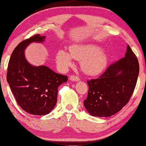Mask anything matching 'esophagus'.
<instances>
[{"label": "esophagus", "instance_id": "obj_1", "mask_svg": "<svg viewBox=\"0 0 146 146\" xmlns=\"http://www.w3.org/2000/svg\"><path fill=\"white\" fill-rule=\"evenodd\" d=\"M69 80L73 82H78L80 80V78L78 76H77V75H71Z\"/></svg>", "mask_w": 146, "mask_h": 146}]
</instances>
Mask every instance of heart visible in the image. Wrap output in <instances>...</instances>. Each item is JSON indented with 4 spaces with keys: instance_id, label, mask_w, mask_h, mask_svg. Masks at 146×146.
<instances>
[{
    "instance_id": "heart-1",
    "label": "heart",
    "mask_w": 146,
    "mask_h": 146,
    "mask_svg": "<svg viewBox=\"0 0 146 146\" xmlns=\"http://www.w3.org/2000/svg\"><path fill=\"white\" fill-rule=\"evenodd\" d=\"M72 58L80 60L82 71L90 75L101 73L108 62L107 53L101 46L95 44L72 45L69 47V53L64 50H59L56 54L57 63L63 68L71 66Z\"/></svg>"
}]
</instances>
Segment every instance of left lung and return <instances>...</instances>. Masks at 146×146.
I'll use <instances>...</instances> for the list:
<instances>
[{"instance_id":"obj_1","label":"left lung","mask_w":146,"mask_h":146,"mask_svg":"<svg viewBox=\"0 0 146 146\" xmlns=\"http://www.w3.org/2000/svg\"><path fill=\"white\" fill-rule=\"evenodd\" d=\"M139 73L137 56L128 45L125 56L110 64L98 78L87 81L84 101L92 116L108 117L120 111L131 98Z\"/></svg>"}]
</instances>
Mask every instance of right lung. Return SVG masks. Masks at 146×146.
Listing matches in <instances>:
<instances>
[{
    "label": "right lung",
    "instance_id": "obj_1",
    "mask_svg": "<svg viewBox=\"0 0 146 146\" xmlns=\"http://www.w3.org/2000/svg\"><path fill=\"white\" fill-rule=\"evenodd\" d=\"M37 34L22 41L13 51L8 64L7 80L18 104L27 113L47 115L57 103L58 87L67 82L66 75L46 66H33L27 61L25 49L31 42L44 40Z\"/></svg>",
    "mask_w": 146,
    "mask_h": 146
}]
</instances>
